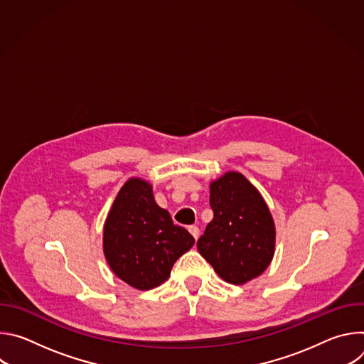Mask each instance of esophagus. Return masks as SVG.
I'll use <instances>...</instances> for the list:
<instances>
[{
	"mask_svg": "<svg viewBox=\"0 0 364 364\" xmlns=\"http://www.w3.org/2000/svg\"><path fill=\"white\" fill-rule=\"evenodd\" d=\"M188 232L194 236L196 240L198 239V236H200V229H198L197 226H194V225H193V226H188Z\"/></svg>",
	"mask_w": 364,
	"mask_h": 364,
	"instance_id": "esophagus-1",
	"label": "esophagus"
}]
</instances>
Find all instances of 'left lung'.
Returning <instances> with one entry per match:
<instances>
[{"label":"left lung","mask_w":364,"mask_h":364,"mask_svg":"<svg viewBox=\"0 0 364 364\" xmlns=\"http://www.w3.org/2000/svg\"><path fill=\"white\" fill-rule=\"evenodd\" d=\"M210 205L213 220L197 240L200 255L229 284L261 275L275 252V225L261 193L229 171L210 184Z\"/></svg>","instance_id":"1"}]
</instances>
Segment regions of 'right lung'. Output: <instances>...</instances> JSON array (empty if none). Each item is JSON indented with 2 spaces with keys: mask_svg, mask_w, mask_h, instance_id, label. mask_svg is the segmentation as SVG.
I'll return each mask as SVG.
<instances>
[{
  "mask_svg": "<svg viewBox=\"0 0 364 364\" xmlns=\"http://www.w3.org/2000/svg\"><path fill=\"white\" fill-rule=\"evenodd\" d=\"M193 245L194 237L155 203L148 181L129 178L122 186L103 228V253L118 278L141 291L159 287Z\"/></svg>",
  "mask_w": 364,
  "mask_h": 364,
  "instance_id": "obj_1",
  "label": "right lung"
}]
</instances>
